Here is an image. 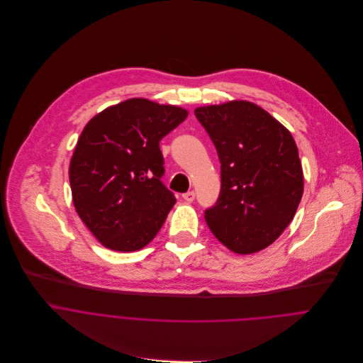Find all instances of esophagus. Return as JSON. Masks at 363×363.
<instances>
[{
  "instance_id": "1",
  "label": "esophagus",
  "mask_w": 363,
  "mask_h": 363,
  "mask_svg": "<svg viewBox=\"0 0 363 363\" xmlns=\"http://www.w3.org/2000/svg\"><path fill=\"white\" fill-rule=\"evenodd\" d=\"M183 199H184L186 201H193V200L196 199V193H194V191H187V193L183 194Z\"/></svg>"
}]
</instances>
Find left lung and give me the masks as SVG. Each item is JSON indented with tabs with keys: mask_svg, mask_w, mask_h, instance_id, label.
Listing matches in <instances>:
<instances>
[{
	"mask_svg": "<svg viewBox=\"0 0 363 363\" xmlns=\"http://www.w3.org/2000/svg\"><path fill=\"white\" fill-rule=\"evenodd\" d=\"M194 114L222 164L220 194L204 211L211 233L239 255L267 247L292 222L303 194L292 134L249 101L199 107Z\"/></svg>",
	"mask_w": 363,
	"mask_h": 363,
	"instance_id": "obj_1",
	"label": "left lung"
}]
</instances>
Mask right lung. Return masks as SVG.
Here are the masks:
<instances>
[{"label": "right lung", "instance_id": "add662e5", "mask_svg": "<svg viewBox=\"0 0 363 363\" xmlns=\"http://www.w3.org/2000/svg\"><path fill=\"white\" fill-rule=\"evenodd\" d=\"M187 111L131 99L84 127L69 163L72 203L99 242L117 252L149 245L176 203L162 182L160 140Z\"/></svg>", "mask_w": 363, "mask_h": 363}]
</instances>
